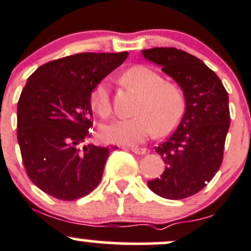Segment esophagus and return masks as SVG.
Masks as SVG:
<instances>
[{
	"label": "esophagus",
	"instance_id": "esophagus-1",
	"mask_svg": "<svg viewBox=\"0 0 251 251\" xmlns=\"http://www.w3.org/2000/svg\"><path fill=\"white\" fill-rule=\"evenodd\" d=\"M131 151L137 155H146L148 152L147 148H131Z\"/></svg>",
	"mask_w": 251,
	"mask_h": 251
}]
</instances>
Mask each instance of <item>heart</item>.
<instances>
[{
	"mask_svg": "<svg viewBox=\"0 0 251 251\" xmlns=\"http://www.w3.org/2000/svg\"><path fill=\"white\" fill-rule=\"evenodd\" d=\"M121 81L141 95L134 108L136 117L105 125L101 136L105 142L134 146L156 132L165 136L176 128L185 109V100L180 89L165 81L162 75L147 66H134L126 71ZM91 108L101 118L112 114L109 85L100 81L90 95Z\"/></svg>",
	"mask_w": 251,
	"mask_h": 251,
	"instance_id": "b5f03b06",
	"label": "heart"
}]
</instances>
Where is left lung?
I'll return each instance as SVG.
<instances>
[{"label":"left lung","mask_w":251,"mask_h":251,"mask_svg":"<svg viewBox=\"0 0 251 251\" xmlns=\"http://www.w3.org/2000/svg\"><path fill=\"white\" fill-rule=\"evenodd\" d=\"M183 90L185 113L174 133L155 147L165 162L148 186L159 196L183 200L207 185L220 168L230 128L228 95L215 72L202 60L176 48L142 50Z\"/></svg>","instance_id":"1"}]
</instances>
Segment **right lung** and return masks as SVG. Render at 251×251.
Instances as JSON below:
<instances>
[{
	"label": "right lung",
	"instance_id": "obj_1",
	"mask_svg": "<svg viewBox=\"0 0 251 251\" xmlns=\"http://www.w3.org/2000/svg\"><path fill=\"white\" fill-rule=\"evenodd\" d=\"M128 52H80L42 65L18 102V143L26 173L50 196L73 201L100 184L118 147H81L90 138V95Z\"/></svg>",
	"mask_w": 251,
	"mask_h": 251
}]
</instances>
